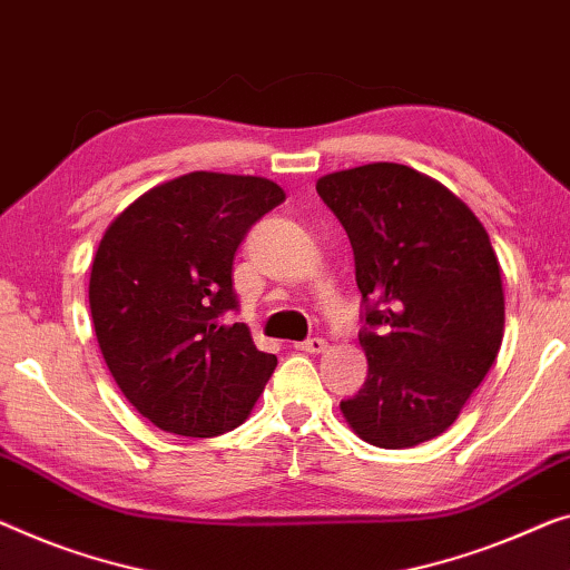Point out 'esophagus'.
<instances>
[{
	"mask_svg": "<svg viewBox=\"0 0 570 570\" xmlns=\"http://www.w3.org/2000/svg\"><path fill=\"white\" fill-rule=\"evenodd\" d=\"M294 347L304 353H322V351H327V340L325 337H307V340H302V343H294Z\"/></svg>",
	"mask_w": 570,
	"mask_h": 570,
	"instance_id": "obj_1",
	"label": "esophagus"
}]
</instances>
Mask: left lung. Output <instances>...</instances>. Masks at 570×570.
<instances>
[{"label": "left lung", "instance_id": "obj_1", "mask_svg": "<svg viewBox=\"0 0 570 570\" xmlns=\"http://www.w3.org/2000/svg\"><path fill=\"white\" fill-rule=\"evenodd\" d=\"M320 199L353 245L366 384L340 402L355 435L412 448L458 420L504 337L502 268L483 225L402 164L327 174Z\"/></svg>", "mask_w": 570, "mask_h": 570}]
</instances>
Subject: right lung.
Here are the masks:
<instances>
[{
	"label": "right lung",
	"mask_w": 570,
	"mask_h": 570,
	"mask_svg": "<svg viewBox=\"0 0 570 570\" xmlns=\"http://www.w3.org/2000/svg\"><path fill=\"white\" fill-rule=\"evenodd\" d=\"M284 202L261 176L194 171L135 199L101 237L89 307L109 373L156 428L215 438L248 420L276 368L237 309L233 261Z\"/></svg>",
	"instance_id": "right-lung-1"
}]
</instances>
